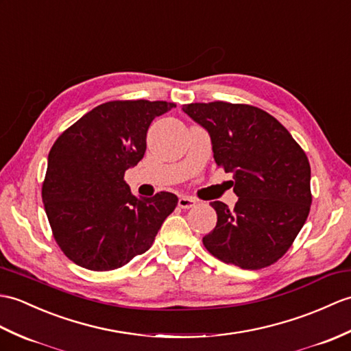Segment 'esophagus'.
<instances>
[{
	"label": "esophagus",
	"instance_id": "obj_1",
	"mask_svg": "<svg viewBox=\"0 0 351 351\" xmlns=\"http://www.w3.org/2000/svg\"><path fill=\"white\" fill-rule=\"evenodd\" d=\"M178 205H179V208H182V209H190V208L195 206V199L182 195V197H179Z\"/></svg>",
	"mask_w": 351,
	"mask_h": 351
}]
</instances>
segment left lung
<instances>
[{"instance_id": "obj_1", "label": "left lung", "mask_w": 351, "mask_h": 351, "mask_svg": "<svg viewBox=\"0 0 351 351\" xmlns=\"http://www.w3.org/2000/svg\"><path fill=\"white\" fill-rule=\"evenodd\" d=\"M182 110L208 130L214 160L233 173L234 208L210 202L215 229L203 238L221 262L242 269L271 266L286 254L311 208V167L280 121L256 106L210 101Z\"/></svg>"}]
</instances>
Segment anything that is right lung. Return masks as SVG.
Listing matches in <instances>:
<instances>
[{"label": "right lung", "mask_w": 351, "mask_h": 351, "mask_svg": "<svg viewBox=\"0 0 351 351\" xmlns=\"http://www.w3.org/2000/svg\"><path fill=\"white\" fill-rule=\"evenodd\" d=\"M173 108L167 101H108L55 141L42 199L53 238L73 263L113 271L151 248L178 197L160 191L137 199L124 175L143 158L151 122Z\"/></svg>", "instance_id": "add662e5"}]
</instances>
